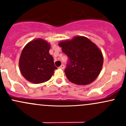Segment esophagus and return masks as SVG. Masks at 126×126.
<instances>
[{
    "mask_svg": "<svg viewBox=\"0 0 126 126\" xmlns=\"http://www.w3.org/2000/svg\"><path fill=\"white\" fill-rule=\"evenodd\" d=\"M64 68H65V66H64V64H62V65L60 66V69H64Z\"/></svg>",
    "mask_w": 126,
    "mask_h": 126,
    "instance_id": "34e87169",
    "label": "esophagus"
}]
</instances>
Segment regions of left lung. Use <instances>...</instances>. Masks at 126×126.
Returning a JSON list of instances; mask_svg holds the SVG:
<instances>
[{
	"instance_id": "left-lung-1",
	"label": "left lung",
	"mask_w": 126,
	"mask_h": 126,
	"mask_svg": "<svg viewBox=\"0 0 126 126\" xmlns=\"http://www.w3.org/2000/svg\"><path fill=\"white\" fill-rule=\"evenodd\" d=\"M58 45L69 58L64 72L70 82L87 85L95 80L102 69L104 58L94 43L85 36H77Z\"/></svg>"
}]
</instances>
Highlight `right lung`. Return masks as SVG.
<instances>
[{"mask_svg": "<svg viewBox=\"0 0 126 126\" xmlns=\"http://www.w3.org/2000/svg\"><path fill=\"white\" fill-rule=\"evenodd\" d=\"M50 45L46 41L38 38L29 42L21 52L19 69L24 78L33 83L49 80L57 69L54 58L49 54Z\"/></svg>", "mask_w": 126, "mask_h": 126, "instance_id": "obj_1", "label": "right lung"}]
</instances>
